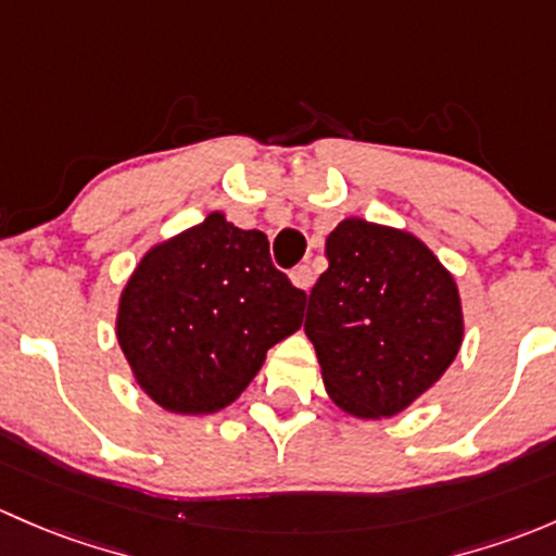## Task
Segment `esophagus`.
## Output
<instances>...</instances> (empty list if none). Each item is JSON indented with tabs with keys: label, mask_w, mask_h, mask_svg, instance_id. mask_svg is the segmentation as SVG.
<instances>
[{
	"label": "esophagus",
	"mask_w": 556,
	"mask_h": 556,
	"mask_svg": "<svg viewBox=\"0 0 556 556\" xmlns=\"http://www.w3.org/2000/svg\"><path fill=\"white\" fill-rule=\"evenodd\" d=\"M291 283H294L296 289H302V291H311L313 267L311 265H296L294 270H291Z\"/></svg>",
	"instance_id": "1"
}]
</instances>
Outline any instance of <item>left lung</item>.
Masks as SVG:
<instances>
[{
    "label": "left lung",
    "instance_id": "1",
    "mask_svg": "<svg viewBox=\"0 0 556 556\" xmlns=\"http://www.w3.org/2000/svg\"><path fill=\"white\" fill-rule=\"evenodd\" d=\"M326 260L305 318L326 393L362 420L399 415L460 351L455 278L420 238L358 216L329 232Z\"/></svg>",
    "mask_w": 556,
    "mask_h": 556
}]
</instances>
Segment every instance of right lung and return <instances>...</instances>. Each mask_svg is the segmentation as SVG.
Wrapping results in <instances>:
<instances>
[{
	"mask_svg": "<svg viewBox=\"0 0 556 556\" xmlns=\"http://www.w3.org/2000/svg\"><path fill=\"white\" fill-rule=\"evenodd\" d=\"M305 300L273 267L265 232L214 211L141 256L119 294L117 342L154 404L211 415L236 402L267 351L300 329Z\"/></svg>",
	"mask_w": 556,
	"mask_h": 556,
	"instance_id": "right-lung-1",
	"label": "right lung"
}]
</instances>
